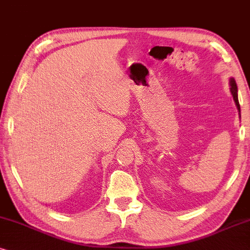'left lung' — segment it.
I'll return each instance as SVG.
<instances>
[{"label":"left lung","instance_id":"8db88e82","mask_svg":"<svg viewBox=\"0 0 250 250\" xmlns=\"http://www.w3.org/2000/svg\"><path fill=\"white\" fill-rule=\"evenodd\" d=\"M229 85H231L229 90H231V94H232V96H233L235 105H237L238 111L240 112V104H239V99H238V88H237V83H235L233 78L229 79ZM239 114H240V113H239Z\"/></svg>","mask_w":250,"mask_h":250}]
</instances>
